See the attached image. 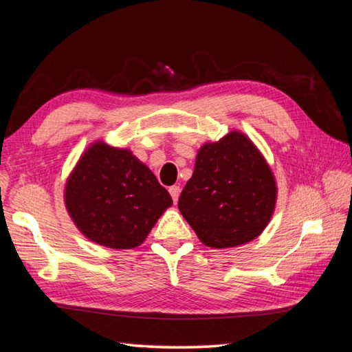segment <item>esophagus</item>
<instances>
[{
	"instance_id": "1",
	"label": "esophagus",
	"mask_w": 352,
	"mask_h": 352,
	"mask_svg": "<svg viewBox=\"0 0 352 352\" xmlns=\"http://www.w3.org/2000/svg\"><path fill=\"white\" fill-rule=\"evenodd\" d=\"M180 192H182V189H180V186H170L169 188V194H170V197H172V200H174V203H177L178 201V197H180Z\"/></svg>"
}]
</instances>
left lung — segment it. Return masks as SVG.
I'll return each mask as SVG.
<instances>
[{
  "mask_svg": "<svg viewBox=\"0 0 352 352\" xmlns=\"http://www.w3.org/2000/svg\"><path fill=\"white\" fill-rule=\"evenodd\" d=\"M276 203L271 166L246 133L231 131L198 149L178 209L203 245L225 249L257 239Z\"/></svg>",
  "mask_w": 352,
  "mask_h": 352,
  "instance_id": "left-lung-1",
  "label": "left lung"
}]
</instances>
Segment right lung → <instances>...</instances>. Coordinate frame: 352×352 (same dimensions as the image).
Masks as SVG:
<instances>
[{
  "label": "right lung",
  "instance_id": "add662e5",
  "mask_svg": "<svg viewBox=\"0 0 352 352\" xmlns=\"http://www.w3.org/2000/svg\"><path fill=\"white\" fill-rule=\"evenodd\" d=\"M65 204L86 239L111 249H133L172 206V198L131 149L97 140L66 178Z\"/></svg>",
  "mask_w": 352,
  "mask_h": 352
}]
</instances>
